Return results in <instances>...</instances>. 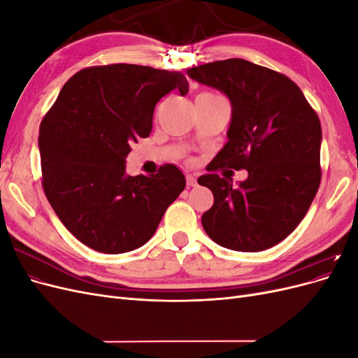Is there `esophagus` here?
<instances>
[{
    "mask_svg": "<svg viewBox=\"0 0 358 358\" xmlns=\"http://www.w3.org/2000/svg\"><path fill=\"white\" fill-rule=\"evenodd\" d=\"M187 183H188V187H197V179L191 176V175H188L187 176Z\"/></svg>",
    "mask_w": 358,
    "mask_h": 358,
    "instance_id": "esophagus-1",
    "label": "esophagus"
}]
</instances>
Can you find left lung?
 I'll return each instance as SVG.
<instances>
[{
	"mask_svg": "<svg viewBox=\"0 0 358 358\" xmlns=\"http://www.w3.org/2000/svg\"><path fill=\"white\" fill-rule=\"evenodd\" d=\"M187 74L231 104L227 143L213 158V170L248 171L236 188L215 173L199 178L215 200L201 216L204 231L241 252L278 245L305 218L320 187L318 115L287 76L241 58L192 67Z\"/></svg>",
	"mask_w": 358,
	"mask_h": 358,
	"instance_id": "8db88e82",
	"label": "left lung"
}]
</instances>
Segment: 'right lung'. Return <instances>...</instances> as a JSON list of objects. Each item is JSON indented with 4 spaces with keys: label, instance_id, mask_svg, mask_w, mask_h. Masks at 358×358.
<instances>
[{
    "label": "right lung",
    "instance_id": "add662e5",
    "mask_svg": "<svg viewBox=\"0 0 358 358\" xmlns=\"http://www.w3.org/2000/svg\"><path fill=\"white\" fill-rule=\"evenodd\" d=\"M188 92L179 71L112 64L76 73L40 125L43 189L66 229L104 254L143 246L185 188L173 164L129 176L131 143L152 129L157 103Z\"/></svg>",
    "mask_w": 358,
    "mask_h": 358
}]
</instances>
